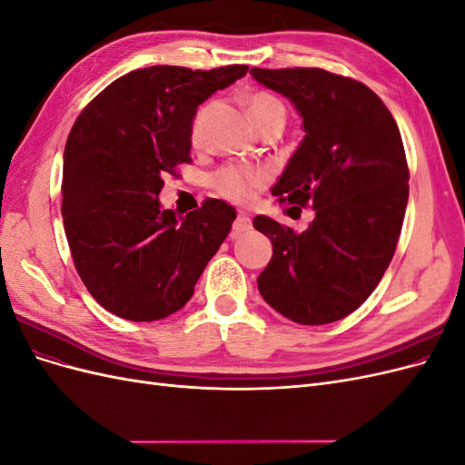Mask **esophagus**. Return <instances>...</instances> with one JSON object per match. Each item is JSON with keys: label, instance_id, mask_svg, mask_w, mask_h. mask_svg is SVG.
Returning a JSON list of instances; mask_svg holds the SVG:
<instances>
[{"label": "esophagus", "instance_id": "34e87169", "mask_svg": "<svg viewBox=\"0 0 465 465\" xmlns=\"http://www.w3.org/2000/svg\"><path fill=\"white\" fill-rule=\"evenodd\" d=\"M250 229H252V221H250V217H248V215H244V213H238V215H236V219H234V223H232V232H231V236H232V238H236V236H241V234L248 232Z\"/></svg>", "mask_w": 465, "mask_h": 465}]
</instances>
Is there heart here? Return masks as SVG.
Here are the masks:
<instances>
[{
	"instance_id": "1",
	"label": "heart",
	"mask_w": 465,
	"mask_h": 465,
	"mask_svg": "<svg viewBox=\"0 0 465 465\" xmlns=\"http://www.w3.org/2000/svg\"><path fill=\"white\" fill-rule=\"evenodd\" d=\"M246 108L252 124L256 125V130L265 128L267 124L273 122H283L285 124V106L279 98L272 93L256 91L246 96ZM205 108H202L198 114H195L192 122V139L198 142L203 125ZM265 182V174L258 168H248V166H227L219 171L213 178V188L215 192L224 200H231L234 203H244L252 198L256 188H260Z\"/></svg>"
}]
</instances>
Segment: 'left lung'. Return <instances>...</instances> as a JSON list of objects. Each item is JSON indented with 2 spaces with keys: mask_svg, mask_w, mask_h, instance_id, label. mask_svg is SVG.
<instances>
[{
  "mask_svg": "<svg viewBox=\"0 0 465 465\" xmlns=\"http://www.w3.org/2000/svg\"><path fill=\"white\" fill-rule=\"evenodd\" d=\"M250 74L289 98L306 134L272 192L316 213L304 232L254 217L273 244L258 289L273 311L304 326L341 320L371 297L398 246L410 198L398 124L351 77L318 67Z\"/></svg>",
  "mask_w": 465,
  "mask_h": 465,
  "instance_id": "1",
  "label": "left lung"
}]
</instances>
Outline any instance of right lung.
<instances>
[{
    "label": "right lung",
    "instance_id": "right-lung-1",
    "mask_svg": "<svg viewBox=\"0 0 465 465\" xmlns=\"http://www.w3.org/2000/svg\"><path fill=\"white\" fill-rule=\"evenodd\" d=\"M248 65H153L116 79L83 108L64 151L62 217L75 270L93 299L132 322L174 314L231 232L221 200L178 217L161 209L163 176L190 163L198 106Z\"/></svg>",
    "mask_w": 465,
    "mask_h": 465
}]
</instances>
